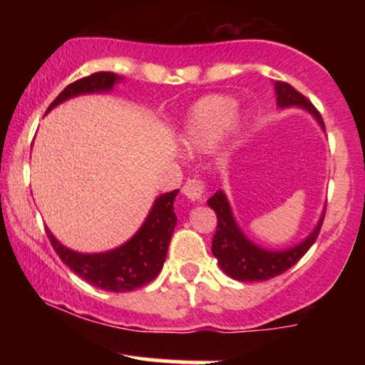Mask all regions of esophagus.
I'll use <instances>...</instances> for the list:
<instances>
[{"label":"esophagus","instance_id":"1","mask_svg":"<svg viewBox=\"0 0 365 365\" xmlns=\"http://www.w3.org/2000/svg\"><path fill=\"white\" fill-rule=\"evenodd\" d=\"M182 192L187 199L192 200V202H200V200L204 199V194H206V185H204L202 180L192 178L183 185Z\"/></svg>","mask_w":365,"mask_h":365}]
</instances>
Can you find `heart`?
I'll use <instances>...</instances> for the list:
<instances>
[{
  "label": "heart",
  "instance_id": "b5f03b06",
  "mask_svg": "<svg viewBox=\"0 0 365 365\" xmlns=\"http://www.w3.org/2000/svg\"><path fill=\"white\" fill-rule=\"evenodd\" d=\"M235 110L237 101L230 96L212 94L197 101L183 125V145L190 150H206L221 133L235 135L242 123L240 113Z\"/></svg>",
  "mask_w": 365,
  "mask_h": 365
}]
</instances>
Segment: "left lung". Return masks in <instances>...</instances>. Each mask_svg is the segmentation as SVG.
<instances>
[{"label": "left lung", "mask_w": 365, "mask_h": 365, "mask_svg": "<svg viewBox=\"0 0 365 365\" xmlns=\"http://www.w3.org/2000/svg\"><path fill=\"white\" fill-rule=\"evenodd\" d=\"M274 94L278 108H282V110L284 108H302L304 111L312 115L314 120L319 123V127L324 130V121H322L319 111L312 106L311 101H307V98H304L299 91L293 89L290 83L274 82ZM207 206L217 216L216 233L212 237V255L217 259V264L223 269V273L237 279V282H266V279L274 278V276L282 274L292 266H295L316 242L326 212L324 207L317 225L300 244L283 250H267L249 240V237L242 232L235 216H233L228 197L223 190H217L207 200Z\"/></svg>", "instance_id": "1"}]
</instances>
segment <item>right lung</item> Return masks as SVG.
<instances>
[{"label": "right lung", "instance_id": "1", "mask_svg": "<svg viewBox=\"0 0 365 365\" xmlns=\"http://www.w3.org/2000/svg\"><path fill=\"white\" fill-rule=\"evenodd\" d=\"M121 81L123 77L113 72H98L83 77L66 86L49 104L48 113L58 104L77 96L111 92L113 87ZM177 194L178 190H173L156 197L148 217L137 230L135 235L125 244L106 252H75L60 244V240L53 235L49 228H46V233L58 257L92 287L116 293L132 292L153 282L163 269L171 235L177 226V215L173 209Z\"/></svg>", "mask_w": 365, "mask_h": 365}]
</instances>
